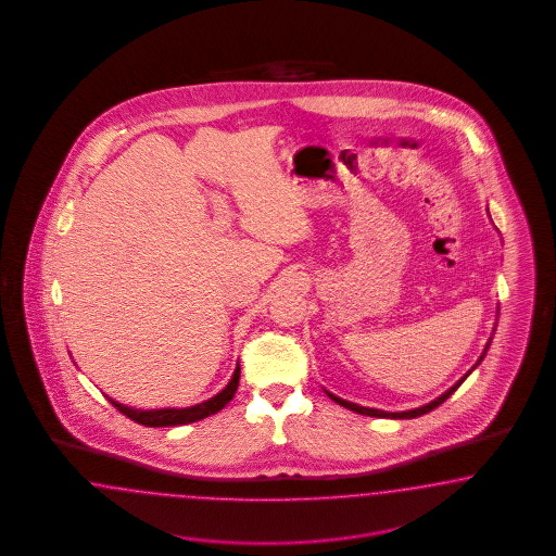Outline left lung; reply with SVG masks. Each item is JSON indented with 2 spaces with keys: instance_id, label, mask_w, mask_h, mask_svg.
I'll return each mask as SVG.
<instances>
[{
  "instance_id": "obj_1",
  "label": "left lung",
  "mask_w": 556,
  "mask_h": 556,
  "mask_svg": "<svg viewBox=\"0 0 556 556\" xmlns=\"http://www.w3.org/2000/svg\"><path fill=\"white\" fill-rule=\"evenodd\" d=\"M491 342V340H489ZM489 342L488 346H485V351H483V354L479 356V361L475 363V367H472L465 377H460L458 381H456L455 386L453 388L448 389V391H444L440 397H437L434 402H430V404L421 405V407H416V409H407V412H383V409H375V407H363V405H356L351 404V402H346V400H340V397H337V395H332L330 391H326L328 393V397L330 400H334L338 405H342V407H349V409H353V412H356V414H363V416H370V418H391V420H412V418H418V416H424V414H428V412H432L434 407H438L440 404H444L453 393H455L456 389L460 388V383L471 375L472 370L477 369V365L483 361V356H485V353H488L489 349Z\"/></svg>"
}]
</instances>
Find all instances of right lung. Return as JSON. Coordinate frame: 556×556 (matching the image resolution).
<instances>
[{"mask_svg":"<svg viewBox=\"0 0 556 556\" xmlns=\"http://www.w3.org/2000/svg\"><path fill=\"white\" fill-rule=\"evenodd\" d=\"M240 381V367H236L235 375L230 379V383L219 391L218 395L210 397L203 404L191 405V407H163V409H135L128 405L118 404L112 397H108V402L114 405L118 412H122L126 418L135 420L136 424L149 426V428H163V426H179V424H191V421L203 420L212 414L219 412L224 405L228 404L235 397L236 389Z\"/></svg>","mask_w":556,"mask_h":556,"instance_id":"1","label":"right lung"}]
</instances>
